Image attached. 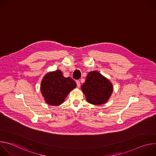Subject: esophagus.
<instances>
[{"mask_svg": "<svg viewBox=\"0 0 156 156\" xmlns=\"http://www.w3.org/2000/svg\"><path fill=\"white\" fill-rule=\"evenodd\" d=\"M76 85H77V87H79L80 86V81L79 80H76Z\"/></svg>", "mask_w": 156, "mask_h": 156, "instance_id": "34e87169", "label": "esophagus"}]
</instances>
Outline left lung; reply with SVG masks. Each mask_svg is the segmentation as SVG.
Listing matches in <instances>:
<instances>
[{
	"mask_svg": "<svg viewBox=\"0 0 156 156\" xmlns=\"http://www.w3.org/2000/svg\"><path fill=\"white\" fill-rule=\"evenodd\" d=\"M81 89L87 102L102 105L107 102L113 92V85L98 71L89 72Z\"/></svg>",
	"mask_w": 156,
	"mask_h": 156,
	"instance_id": "left-lung-1",
	"label": "left lung"
}]
</instances>
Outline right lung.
I'll return each instance as SVG.
<instances>
[{
  "mask_svg": "<svg viewBox=\"0 0 156 156\" xmlns=\"http://www.w3.org/2000/svg\"><path fill=\"white\" fill-rule=\"evenodd\" d=\"M76 86L70 77L65 78L62 72L57 70L46 74L41 81V92L45 102L51 105L62 104L69 93Z\"/></svg>",
  "mask_w": 156,
  "mask_h": 156,
  "instance_id": "1",
  "label": "right lung"
}]
</instances>
